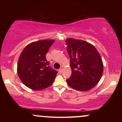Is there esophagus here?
I'll return each mask as SVG.
<instances>
[{"label": "esophagus", "mask_w": 122, "mask_h": 122, "mask_svg": "<svg viewBox=\"0 0 122 122\" xmlns=\"http://www.w3.org/2000/svg\"><path fill=\"white\" fill-rule=\"evenodd\" d=\"M63 69V66H61V68H60V69H59V72L60 73H61V72H62Z\"/></svg>", "instance_id": "34e87169"}]
</instances>
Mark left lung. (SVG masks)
<instances>
[{
    "instance_id": "left-lung-1",
    "label": "left lung",
    "mask_w": 122,
    "mask_h": 122,
    "mask_svg": "<svg viewBox=\"0 0 122 122\" xmlns=\"http://www.w3.org/2000/svg\"><path fill=\"white\" fill-rule=\"evenodd\" d=\"M70 57L71 74L66 80L68 86L81 91L92 89L102 76L103 64L100 55L93 45L71 38L66 40Z\"/></svg>"
}]
</instances>
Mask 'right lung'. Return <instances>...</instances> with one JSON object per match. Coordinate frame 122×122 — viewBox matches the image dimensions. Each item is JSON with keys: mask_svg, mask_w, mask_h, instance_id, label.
<instances>
[{"mask_svg": "<svg viewBox=\"0 0 122 122\" xmlns=\"http://www.w3.org/2000/svg\"><path fill=\"white\" fill-rule=\"evenodd\" d=\"M54 40L31 43L23 50L17 65L18 76L27 87L35 91L43 89L54 82L58 71L49 66L46 54Z\"/></svg>", "mask_w": 122, "mask_h": 122, "instance_id": "right-lung-1", "label": "right lung"}]
</instances>
